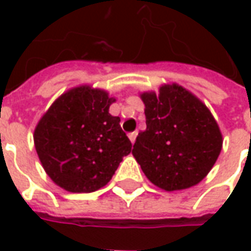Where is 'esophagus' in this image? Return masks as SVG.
Listing matches in <instances>:
<instances>
[{
    "instance_id": "1",
    "label": "esophagus",
    "mask_w": 251,
    "mask_h": 251,
    "mask_svg": "<svg viewBox=\"0 0 251 251\" xmlns=\"http://www.w3.org/2000/svg\"><path fill=\"white\" fill-rule=\"evenodd\" d=\"M136 137H137V131L129 133V140L131 141V144H134V141H136Z\"/></svg>"
}]
</instances>
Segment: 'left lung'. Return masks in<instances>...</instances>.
<instances>
[{
	"label": "left lung",
	"instance_id": "obj_1",
	"mask_svg": "<svg viewBox=\"0 0 251 251\" xmlns=\"http://www.w3.org/2000/svg\"><path fill=\"white\" fill-rule=\"evenodd\" d=\"M147 129L138 133L133 156L158 188L179 191L204 179L222 151V133L200 99L179 84L158 94L142 93Z\"/></svg>",
	"mask_w": 251,
	"mask_h": 251
}]
</instances>
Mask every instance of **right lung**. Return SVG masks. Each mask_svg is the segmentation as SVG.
<instances>
[{
    "instance_id": "add662e5",
    "label": "right lung",
    "mask_w": 251,
    "mask_h": 251,
    "mask_svg": "<svg viewBox=\"0 0 251 251\" xmlns=\"http://www.w3.org/2000/svg\"><path fill=\"white\" fill-rule=\"evenodd\" d=\"M109 94L79 86L60 95L36 126L33 140L41 165L52 181L75 194L109 183L131 142L120 117L109 113Z\"/></svg>"
}]
</instances>
